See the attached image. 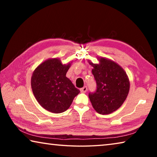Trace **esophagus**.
<instances>
[{"label": "esophagus", "instance_id": "esophagus-1", "mask_svg": "<svg viewBox=\"0 0 157 157\" xmlns=\"http://www.w3.org/2000/svg\"><path fill=\"white\" fill-rule=\"evenodd\" d=\"M86 91H87V87L86 86H84V87H82V89H80V91L82 93H86Z\"/></svg>", "mask_w": 157, "mask_h": 157}]
</instances>
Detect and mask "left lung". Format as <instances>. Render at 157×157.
Returning <instances> with one entry per match:
<instances>
[{
    "label": "left lung",
    "instance_id": "1",
    "mask_svg": "<svg viewBox=\"0 0 157 157\" xmlns=\"http://www.w3.org/2000/svg\"><path fill=\"white\" fill-rule=\"evenodd\" d=\"M99 63L89 62L96 82L95 91L89 94L93 107L100 114H109L123 105L129 91V81L123 68L106 58Z\"/></svg>",
    "mask_w": 157,
    "mask_h": 157
}]
</instances>
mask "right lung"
Wrapping results in <instances>:
<instances>
[{"mask_svg": "<svg viewBox=\"0 0 157 157\" xmlns=\"http://www.w3.org/2000/svg\"><path fill=\"white\" fill-rule=\"evenodd\" d=\"M71 63L63 65L59 59H49L41 63L33 73L31 86L34 97L42 107L59 113L70 107L80 92L66 75Z\"/></svg>", "mask_w": 157, "mask_h": 157, "instance_id": "add662e5", "label": "right lung"}]
</instances>
